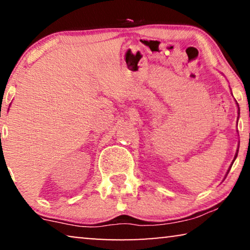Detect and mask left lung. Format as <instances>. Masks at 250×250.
<instances>
[{
    "mask_svg": "<svg viewBox=\"0 0 250 250\" xmlns=\"http://www.w3.org/2000/svg\"><path fill=\"white\" fill-rule=\"evenodd\" d=\"M237 155H238V150H237V154H235V156H234V160H235V157H237ZM234 160H233V161H232V164H233V162H234ZM231 167H232V165H231ZM231 167H230V168H231ZM230 168H229V170H228V173H229Z\"/></svg>",
    "mask_w": 250,
    "mask_h": 250,
    "instance_id": "obj_1",
    "label": "left lung"
}]
</instances>
